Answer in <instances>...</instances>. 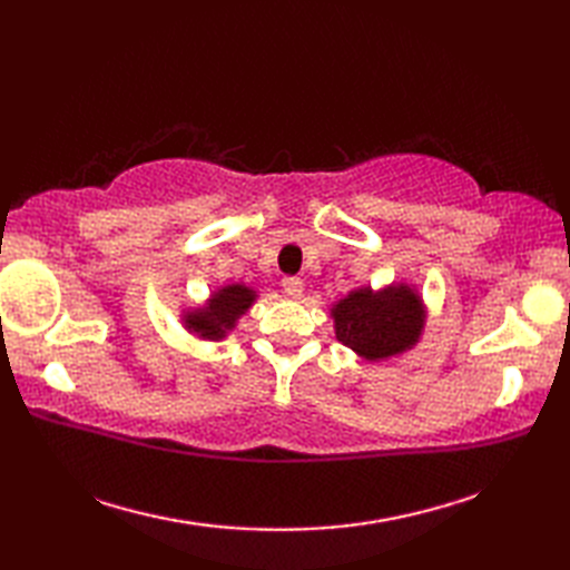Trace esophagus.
Instances as JSON below:
<instances>
[{"label":"esophagus","instance_id":"34e87169","mask_svg":"<svg viewBox=\"0 0 570 570\" xmlns=\"http://www.w3.org/2000/svg\"><path fill=\"white\" fill-rule=\"evenodd\" d=\"M282 288L288 298H298L301 294H304V282H301L298 276H286V278H282Z\"/></svg>","mask_w":570,"mask_h":570}]
</instances>
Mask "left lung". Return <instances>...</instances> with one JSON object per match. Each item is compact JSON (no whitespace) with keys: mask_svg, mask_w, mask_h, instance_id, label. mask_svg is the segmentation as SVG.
I'll use <instances>...</instances> for the list:
<instances>
[{"mask_svg":"<svg viewBox=\"0 0 570 570\" xmlns=\"http://www.w3.org/2000/svg\"><path fill=\"white\" fill-rule=\"evenodd\" d=\"M333 318L337 341L365 360H382L416 343L423 311L409 286H390L380 294L357 288L333 308Z\"/></svg>","mask_w":570,"mask_h":570,"instance_id":"obj_1","label":"left lung"}]
</instances>
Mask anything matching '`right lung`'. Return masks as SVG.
<instances>
[{
  "label": "right lung",
  "mask_w": 570,
  "mask_h": 570,
  "mask_svg": "<svg viewBox=\"0 0 570 570\" xmlns=\"http://www.w3.org/2000/svg\"><path fill=\"white\" fill-rule=\"evenodd\" d=\"M252 288L242 284L225 286L210 298L208 306L190 313L186 323L193 333L208 337V341H217V337H223L229 328H235V321L252 306Z\"/></svg>",
  "instance_id": "add662e5"
}]
</instances>
